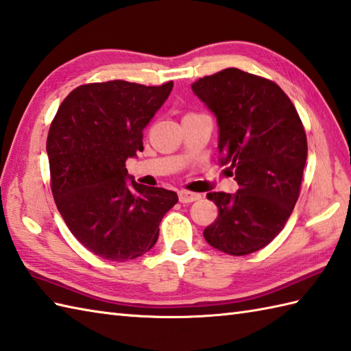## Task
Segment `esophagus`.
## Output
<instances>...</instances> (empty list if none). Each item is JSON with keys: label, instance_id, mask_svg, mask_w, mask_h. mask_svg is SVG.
<instances>
[{"label": "esophagus", "instance_id": "34e87169", "mask_svg": "<svg viewBox=\"0 0 351 351\" xmlns=\"http://www.w3.org/2000/svg\"><path fill=\"white\" fill-rule=\"evenodd\" d=\"M178 196H180L181 204H191V202H196V200L200 199V195H197V193H191L187 190H181L180 193H178Z\"/></svg>", "mask_w": 351, "mask_h": 351}]
</instances>
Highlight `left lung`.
I'll use <instances>...</instances> for the list:
<instances>
[{"label":"left lung","mask_w":351,"mask_h":351,"mask_svg":"<svg viewBox=\"0 0 351 351\" xmlns=\"http://www.w3.org/2000/svg\"><path fill=\"white\" fill-rule=\"evenodd\" d=\"M191 90L217 119L220 166L237 193H208L219 208L204 230L206 243L243 256L273 241L293 213L308 158L306 134L282 88L229 68L200 78Z\"/></svg>","instance_id":"8db88e82"}]
</instances>
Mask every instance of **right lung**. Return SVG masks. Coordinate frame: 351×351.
Instances as JSON below:
<instances>
[{"instance_id": "right-lung-1", "label": "right lung", "mask_w": 351, "mask_h": 351, "mask_svg": "<svg viewBox=\"0 0 351 351\" xmlns=\"http://www.w3.org/2000/svg\"><path fill=\"white\" fill-rule=\"evenodd\" d=\"M173 83L128 81L72 90L51 123L47 154L56 205L73 237L108 261L123 263L151 250L178 195L134 181L125 162L143 151V130Z\"/></svg>"}]
</instances>
